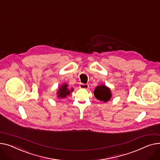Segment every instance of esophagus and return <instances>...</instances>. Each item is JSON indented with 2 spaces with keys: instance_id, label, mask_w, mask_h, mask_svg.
<instances>
[{
  "instance_id": "1",
  "label": "esophagus",
  "mask_w": 160,
  "mask_h": 160,
  "mask_svg": "<svg viewBox=\"0 0 160 160\" xmlns=\"http://www.w3.org/2000/svg\"><path fill=\"white\" fill-rule=\"evenodd\" d=\"M79 88L82 89H88L89 88V85L88 84H81L79 85Z\"/></svg>"
}]
</instances>
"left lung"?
I'll return each mask as SVG.
<instances>
[{
    "label": "left lung",
    "instance_id": "obj_1",
    "mask_svg": "<svg viewBox=\"0 0 160 160\" xmlns=\"http://www.w3.org/2000/svg\"><path fill=\"white\" fill-rule=\"evenodd\" d=\"M93 93L98 100L105 102L109 101L112 97L110 89L104 84H101L96 87Z\"/></svg>",
    "mask_w": 160,
    "mask_h": 160
}]
</instances>
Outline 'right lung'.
Segmentation results:
<instances>
[{
	"label": "right lung",
	"mask_w": 160,
	"mask_h": 160,
	"mask_svg": "<svg viewBox=\"0 0 160 160\" xmlns=\"http://www.w3.org/2000/svg\"><path fill=\"white\" fill-rule=\"evenodd\" d=\"M72 91H73V89L72 88L71 90H70L68 88V84L64 83L59 87V88L57 92V94L58 95V97L59 98H67L68 96H69L70 94V92Z\"/></svg>",
	"instance_id": "right-lung-1"
}]
</instances>
